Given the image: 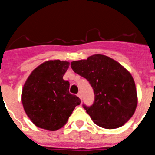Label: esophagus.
Listing matches in <instances>:
<instances>
[{
  "label": "esophagus",
  "instance_id": "1",
  "mask_svg": "<svg viewBox=\"0 0 155 155\" xmlns=\"http://www.w3.org/2000/svg\"><path fill=\"white\" fill-rule=\"evenodd\" d=\"M78 96L79 98H80L81 99V98H82V95H81V91H79V92L78 93Z\"/></svg>",
  "mask_w": 155,
  "mask_h": 155
}]
</instances>
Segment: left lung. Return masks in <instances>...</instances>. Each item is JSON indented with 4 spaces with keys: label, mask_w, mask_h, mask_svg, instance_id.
<instances>
[{
    "label": "left lung",
    "mask_w": 155,
    "mask_h": 155,
    "mask_svg": "<svg viewBox=\"0 0 155 155\" xmlns=\"http://www.w3.org/2000/svg\"><path fill=\"white\" fill-rule=\"evenodd\" d=\"M71 66L94 90L93 105L83 107L94 124L111 130L122 127L132 117L137 105L136 85L130 73L120 63L94 54L87 60L73 61Z\"/></svg>",
    "instance_id": "8db88e82"
}]
</instances>
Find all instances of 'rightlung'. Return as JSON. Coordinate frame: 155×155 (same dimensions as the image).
<instances>
[{"label":"right lung","instance_id":"add662e5","mask_svg":"<svg viewBox=\"0 0 155 155\" xmlns=\"http://www.w3.org/2000/svg\"><path fill=\"white\" fill-rule=\"evenodd\" d=\"M69 65L68 61L60 60L46 61L32 71L25 83L23 108L36 127L57 130L80 105V98L69 92V81L63 79Z\"/></svg>","mask_w":155,"mask_h":155}]
</instances>
